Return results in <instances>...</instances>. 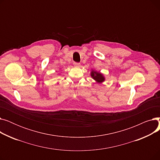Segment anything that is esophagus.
Segmentation results:
<instances>
[{
    "mask_svg": "<svg viewBox=\"0 0 160 160\" xmlns=\"http://www.w3.org/2000/svg\"><path fill=\"white\" fill-rule=\"evenodd\" d=\"M73 65H74V67H78L80 66V63H77V62H74Z\"/></svg>",
    "mask_w": 160,
    "mask_h": 160,
    "instance_id": "esophagus-1",
    "label": "esophagus"
}]
</instances>
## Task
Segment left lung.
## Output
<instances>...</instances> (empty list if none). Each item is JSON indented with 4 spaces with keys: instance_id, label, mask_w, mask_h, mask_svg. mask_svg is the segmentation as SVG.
I'll use <instances>...</instances> for the list:
<instances>
[{
    "instance_id": "obj_1",
    "label": "left lung",
    "mask_w": 160,
    "mask_h": 160,
    "mask_svg": "<svg viewBox=\"0 0 160 160\" xmlns=\"http://www.w3.org/2000/svg\"><path fill=\"white\" fill-rule=\"evenodd\" d=\"M91 77L98 83H101L105 80V77L103 74L94 70L91 71Z\"/></svg>"
}]
</instances>
